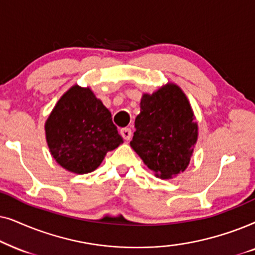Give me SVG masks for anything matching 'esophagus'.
Listing matches in <instances>:
<instances>
[{"instance_id": "obj_1", "label": "esophagus", "mask_w": 255, "mask_h": 255, "mask_svg": "<svg viewBox=\"0 0 255 255\" xmlns=\"http://www.w3.org/2000/svg\"><path fill=\"white\" fill-rule=\"evenodd\" d=\"M120 134H121V136L125 138V140H129V138L131 137V130H130V128H127V127H125V128H121L120 129Z\"/></svg>"}]
</instances>
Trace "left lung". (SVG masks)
Returning <instances> with one entry per match:
<instances>
[{
	"instance_id": "8db88e82",
	"label": "left lung",
	"mask_w": 255,
	"mask_h": 255,
	"mask_svg": "<svg viewBox=\"0 0 255 255\" xmlns=\"http://www.w3.org/2000/svg\"><path fill=\"white\" fill-rule=\"evenodd\" d=\"M135 119L131 148L161 178H170L188 167L197 141V124L185 94L168 84L144 94Z\"/></svg>"
}]
</instances>
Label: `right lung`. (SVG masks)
Instances as JSON below:
<instances>
[{"label":"right lung","instance_id":"add662e5","mask_svg":"<svg viewBox=\"0 0 255 255\" xmlns=\"http://www.w3.org/2000/svg\"><path fill=\"white\" fill-rule=\"evenodd\" d=\"M51 154L66 170L88 174L122 143L111 112L90 88L73 86L60 98L45 124Z\"/></svg>","mask_w":255,"mask_h":255}]
</instances>
